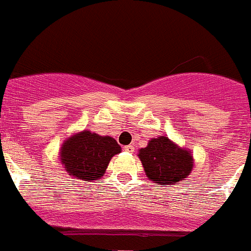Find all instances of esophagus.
<instances>
[{
    "instance_id": "1",
    "label": "esophagus",
    "mask_w": 251,
    "mask_h": 251,
    "mask_svg": "<svg viewBox=\"0 0 251 251\" xmlns=\"http://www.w3.org/2000/svg\"><path fill=\"white\" fill-rule=\"evenodd\" d=\"M124 151H126V152H134V147H133L132 145H129V146H126V147H124Z\"/></svg>"
}]
</instances>
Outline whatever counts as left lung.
Listing matches in <instances>:
<instances>
[{"label": "left lung", "mask_w": 251, "mask_h": 251, "mask_svg": "<svg viewBox=\"0 0 251 251\" xmlns=\"http://www.w3.org/2000/svg\"><path fill=\"white\" fill-rule=\"evenodd\" d=\"M138 157L148 178L159 185H172L191 174L192 156L177 147L167 137L151 139L146 148L139 150Z\"/></svg>", "instance_id": "obj_1"}]
</instances>
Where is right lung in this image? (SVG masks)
Returning a JSON list of instances; mask_svg holds the SVG:
<instances>
[{
	"mask_svg": "<svg viewBox=\"0 0 251 251\" xmlns=\"http://www.w3.org/2000/svg\"><path fill=\"white\" fill-rule=\"evenodd\" d=\"M121 151V146L112 137L83 130L65 141L60 159L72 177L93 181L105 174L112 157Z\"/></svg>",
	"mask_w": 251,
	"mask_h": 251,
	"instance_id": "1",
	"label": "right lung"
}]
</instances>
